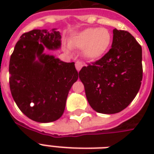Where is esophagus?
Returning a JSON list of instances; mask_svg holds the SVG:
<instances>
[{
    "mask_svg": "<svg viewBox=\"0 0 154 154\" xmlns=\"http://www.w3.org/2000/svg\"><path fill=\"white\" fill-rule=\"evenodd\" d=\"M83 65H83V63H82V61H80V60H77V61L75 62V66H76V69H77V71H80Z\"/></svg>",
    "mask_w": 154,
    "mask_h": 154,
    "instance_id": "esophagus-1",
    "label": "esophagus"
}]
</instances>
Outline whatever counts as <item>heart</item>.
<instances>
[{"mask_svg": "<svg viewBox=\"0 0 154 154\" xmlns=\"http://www.w3.org/2000/svg\"><path fill=\"white\" fill-rule=\"evenodd\" d=\"M111 41L112 37L107 29L89 28L72 37L70 46L83 49V55L89 60H97L106 53Z\"/></svg>", "mask_w": 154, "mask_h": 154, "instance_id": "heart-1", "label": "heart"}]
</instances>
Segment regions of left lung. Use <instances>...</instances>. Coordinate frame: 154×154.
<instances>
[{
    "label": "left lung",
    "mask_w": 154,
    "mask_h": 154,
    "mask_svg": "<svg viewBox=\"0 0 154 154\" xmlns=\"http://www.w3.org/2000/svg\"><path fill=\"white\" fill-rule=\"evenodd\" d=\"M142 49L125 30L113 29L112 48L79 72L88 102L97 112L112 114L125 109L142 81Z\"/></svg>",
    "instance_id": "8db88e82"
}]
</instances>
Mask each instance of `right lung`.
<instances>
[{
    "label": "right lung",
    "instance_id": "obj_1",
    "mask_svg": "<svg viewBox=\"0 0 154 154\" xmlns=\"http://www.w3.org/2000/svg\"><path fill=\"white\" fill-rule=\"evenodd\" d=\"M59 31L33 29L17 42L9 60V87L21 112L32 121L54 122L62 116L68 94L77 82L74 62H63L43 53L60 47ZM39 61H35V57Z\"/></svg>",
    "mask_w": 154,
    "mask_h": 154
}]
</instances>
